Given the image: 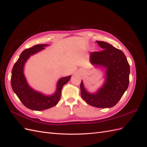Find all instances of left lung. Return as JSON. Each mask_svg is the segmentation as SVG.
<instances>
[{
    "instance_id": "left-lung-1",
    "label": "left lung",
    "mask_w": 147,
    "mask_h": 147,
    "mask_svg": "<svg viewBox=\"0 0 147 147\" xmlns=\"http://www.w3.org/2000/svg\"><path fill=\"white\" fill-rule=\"evenodd\" d=\"M103 50L90 53L92 65L105 69V80L94 92H89L82 80L81 96L87 104L97 108H111L121 98L129 83L130 67L123 52L111 44L96 41Z\"/></svg>"
}]
</instances>
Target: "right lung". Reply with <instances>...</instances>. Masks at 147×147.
I'll return each instance as SVG.
<instances>
[{
  "label": "right lung",
  "instance_id": "1",
  "mask_svg": "<svg viewBox=\"0 0 147 147\" xmlns=\"http://www.w3.org/2000/svg\"><path fill=\"white\" fill-rule=\"evenodd\" d=\"M48 46V44H39L24 50L11 71V84L13 91L25 107L32 110L41 111L55 106L61 98L62 88L71 78L69 75L59 79L55 92L50 95L35 90L29 85L24 74L26 63L31 56L45 50Z\"/></svg>",
  "mask_w": 147,
  "mask_h": 147
}]
</instances>
